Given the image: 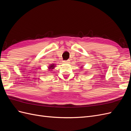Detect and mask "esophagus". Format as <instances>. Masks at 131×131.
<instances>
[{"mask_svg":"<svg viewBox=\"0 0 131 131\" xmlns=\"http://www.w3.org/2000/svg\"><path fill=\"white\" fill-rule=\"evenodd\" d=\"M69 60H65V61H63V63H69Z\"/></svg>","mask_w":131,"mask_h":131,"instance_id":"34e87169","label":"esophagus"}]
</instances>
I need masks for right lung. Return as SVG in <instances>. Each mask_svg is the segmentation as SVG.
Wrapping results in <instances>:
<instances>
[{
  "instance_id": "right-lung-1",
  "label": "right lung",
  "mask_w": 131,
  "mask_h": 131,
  "mask_svg": "<svg viewBox=\"0 0 131 131\" xmlns=\"http://www.w3.org/2000/svg\"><path fill=\"white\" fill-rule=\"evenodd\" d=\"M54 64H51V66H50V67H49V69H53V68H54Z\"/></svg>"
}]
</instances>
